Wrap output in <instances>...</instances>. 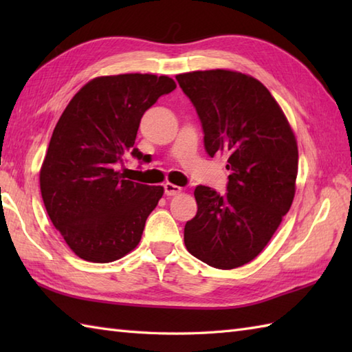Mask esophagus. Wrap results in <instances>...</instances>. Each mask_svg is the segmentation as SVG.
Returning a JSON list of instances; mask_svg holds the SVG:
<instances>
[{
	"label": "esophagus",
	"mask_w": 352,
	"mask_h": 352,
	"mask_svg": "<svg viewBox=\"0 0 352 352\" xmlns=\"http://www.w3.org/2000/svg\"><path fill=\"white\" fill-rule=\"evenodd\" d=\"M163 188H164V195H168V197L178 195V193L182 192L180 186H175V184H172V183H166V184L163 186Z\"/></svg>",
	"instance_id": "34e87169"
}]
</instances>
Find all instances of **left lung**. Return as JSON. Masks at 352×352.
Segmentation results:
<instances>
[{"mask_svg":"<svg viewBox=\"0 0 352 352\" xmlns=\"http://www.w3.org/2000/svg\"><path fill=\"white\" fill-rule=\"evenodd\" d=\"M175 78L197 109L207 154H227L230 169L226 195L197 186L186 248L208 266H243L263 251L294 201L295 134L271 92L251 76L212 69Z\"/></svg>","mask_w":352,"mask_h":352,"instance_id":"8db88e82","label":"left lung"}]
</instances>
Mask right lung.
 I'll use <instances>...</instances> for the list:
<instances>
[{
    "instance_id": "obj_1",
    "label": "right lung",
    "mask_w": 352,
    "mask_h": 352,
    "mask_svg": "<svg viewBox=\"0 0 352 352\" xmlns=\"http://www.w3.org/2000/svg\"><path fill=\"white\" fill-rule=\"evenodd\" d=\"M177 87L166 76L121 74L89 81L66 106L41 168L47 213L80 258L109 263L136 248L162 186L140 184L115 169L134 148L140 119Z\"/></svg>"
}]
</instances>
